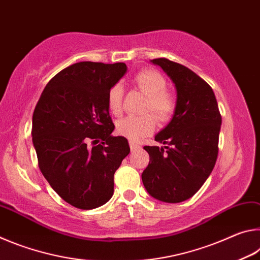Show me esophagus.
Segmentation results:
<instances>
[{"instance_id":"obj_1","label":"esophagus","mask_w":260,"mask_h":260,"mask_svg":"<svg viewBox=\"0 0 260 260\" xmlns=\"http://www.w3.org/2000/svg\"><path fill=\"white\" fill-rule=\"evenodd\" d=\"M129 147H131V150H132V151L138 150V149L141 148L138 143L134 142V141H129Z\"/></svg>"}]
</instances>
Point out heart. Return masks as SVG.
Here are the masks:
<instances>
[{
	"label": "heart",
	"mask_w": 260,
	"mask_h": 260,
	"mask_svg": "<svg viewBox=\"0 0 260 260\" xmlns=\"http://www.w3.org/2000/svg\"><path fill=\"white\" fill-rule=\"evenodd\" d=\"M135 88L147 96L144 111H151L159 121H167L175 111V100L166 91V80L160 73L152 70L139 72L133 79ZM108 107L114 116L122 111V88L113 86L108 93ZM151 114L131 116L118 121L117 131L120 135L132 141H139L150 135L156 127V120Z\"/></svg>",
	"instance_id": "b5f03b06"
}]
</instances>
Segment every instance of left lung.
<instances>
[{
  "label": "left lung",
  "mask_w": 260,
  "mask_h": 260,
  "mask_svg": "<svg viewBox=\"0 0 260 260\" xmlns=\"http://www.w3.org/2000/svg\"><path fill=\"white\" fill-rule=\"evenodd\" d=\"M150 61L174 83L177 102L172 119L155 136L164 146L143 148L150 161L142 182L153 199L180 203L195 195L212 172L221 116L212 88L195 72L167 58Z\"/></svg>",
  "instance_id": "1"
}]
</instances>
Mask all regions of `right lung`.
<instances>
[{"instance_id": "1", "label": "right lung", "mask_w": 260, "mask_h": 260, "mask_svg": "<svg viewBox=\"0 0 260 260\" xmlns=\"http://www.w3.org/2000/svg\"><path fill=\"white\" fill-rule=\"evenodd\" d=\"M126 72L125 63H76L47 83L34 109L32 140L39 167L74 208L91 210L107 203L113 195L114 172L131 151L127 139L111 135L108 107L109 90Z\"/></svg>"}]
</instances>
